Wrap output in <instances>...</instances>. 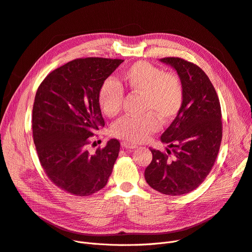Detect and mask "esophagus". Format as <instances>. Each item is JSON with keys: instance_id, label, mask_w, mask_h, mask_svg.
<instances>
[{"instance_id": "esophagus-1", "label": "esophagus", "mask_w": 252, "mask_h": 252, "mask_svg": "<svg viewBox=\"0 0 252 252\" xmlns=\"http://www.w3.org/2000/svg\"><path fill=\"white\" fill-rule=\"evenodd\" d=\"M122 146H123L124 148H128V149H134V148H137V147H138L137 145L129 143V142H126V141L122 142Z\"/></svg>"}]
</instances>
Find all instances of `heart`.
Segmentation results:
<instances>
[{
	"label": "heart",
	"mask_w": 252,
	"mask_h": 252,
	"mask_svg": "<svg viewBox=\"0 0 252 252\" xmlns=\"http://www.w3.org/2000/svg\"><path fill=\"white\" fill-rule=\"evenodd\" d=\"M123 81L130 93L140 94L142 116L120 118L112 127L113 136L129 142H142L157 132L159 124L177 117L184 102V87L179 76L165 72L148 62H137L123 72ZM124 90L113 78L106 79L97 92V103L103 113L115 116L122 108Z\"/></svg>",
	"instance_id": "1"
}]
</instances>
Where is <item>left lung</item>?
Returning a JSON list of instances; mask_svg holds the SVG:
<instances>
[{
	"mask_svg": "<svg viewBox=\"0 0 252 252\" xmlns=\"http://www.w3.org/2000/svg\"><path fill=\"white\" fill-rule=\"evenodd\" d=\"M160 62L177 71L184 87V102L177 117L160 137L167 152L151 149L152 160L144 176L163 194L180 195L195 189L214 166L222 139L220 103L206 73L180 58Z\"/></svg>",
	"mask_w": 252,
	"mask_h": 252,
	"instance_id": "8db88e82",
	"label": "left lung"
}]
</instances>
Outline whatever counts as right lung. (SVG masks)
Masks as SVG:
<instances>
[{
	"label": "right lung",
	"instance_id": "obj_1",
	"mask_svg": "<svg viewBox=\"0 0 252 252\" xmlns=\"http://www.w3.org/2000/svg\"><path fill=\"white\" fill-rule=\"evenodd\" d=\"M124 60L76 59L50 72L32 106V139L41 166L62 190L87 196L107 184L120 143L108 141L94 155L86 149L105 126L97 92Z\"/></svg>",
	"mask_w": 252,
	"mask_h": 252
}]
</instances>
